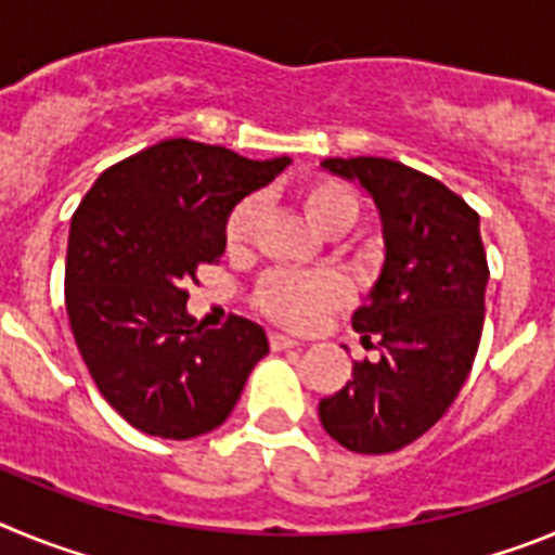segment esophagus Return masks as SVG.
<instances>
[{
  "label": "esophagus",
  "mask_w": 555,
  "mask_h": 555,
  "mask_svg": "<svg viewBox=\"0 0 555 555\" xmlns=\"http://www.w3.org/2000/svg\"><path fill=\"white\" fill-rule=\"evenodd\" d=\"M269 345H272V350H288V347H297L300 341L292 336H283V333H269Z\"/></svg>",
  "instance_id": "1"
}]
</instances>
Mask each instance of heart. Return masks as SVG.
I'll use <instances>...</instances> for the list:
<instances>
[{
  "label": "heart",
  "instance_id": "b5f03b06",
  "mask_svg": "<svg viewBox=\"0 0 555 555\" xmlns=\"http://www.w3.org/2000/svg\"><path fill=\"white\" fill-rule=\"evenodd\" d=\"M308 222L325 235H341L361 217V199L336 178H313L297 191ZM261 222V199L247 197L230 210L224 244L244 253ZM255 302L267 317L286 327H313L327 313L350 302V283L336 272H269L255 292Z\"/></svg>",
  "mask_w": 555,
  "mask_h": 555
}]
</instances>
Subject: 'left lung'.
I'll return each instance as SVG.
<instances>
[{
	"label": "left lung",
	"mask_w": 555,
	"mask_h": 555,
	"mask_svg": "<svg viewBox=\"0 0 555 555\" xmlns=\"http://www.w3.org/2000/svg\"><path fill=\"white\" fill-rule=\"evenodd\" d=\"M322 169L370 194L384 235V267L352 313L380 361H356L352 380L320 400L322 428L352 453H395L442 420L473 370L489 283L480 219L397 160L325 158Z\"/></svg>",
	"instance_id": "left-lung-1"
}]
</instances>
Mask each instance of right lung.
<instances>
[{
    "label": "right lung",
    "mask_w": 555,
    "mask_h": 555,
    "mask_svg": "<svg viewBox=\"0 0 555 555\" xmlns=\"http://www.w3.org/2000/svg\"><path fill=\"white\" fill-rule=\"evenodd\" d=\"M292 158L249 160L169 139L111 166L72 217L66 311L77 350L132 428L194 439L219 428L269 352L261 325L230 317L205 331L185 283L224 255V224Z\"/></svg>",
    "instance_id": "1"
}]
</instances>
